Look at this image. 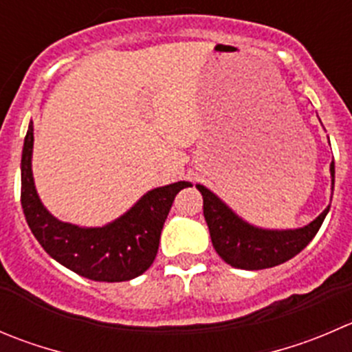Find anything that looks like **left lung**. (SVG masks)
<instances>
[{"mask_svg": "<svg viewBox=\"0 0 352 352\" xmlns=\"http://www.w3.org/2000/svg\"><path fill=\"white\" fill-rule=\"evenodd\" d=\"M332 192L336 184V165L330 163ZM203 194V213L210 228L211 242L225 263L241 270H263L282 265L294 258L311 242L322 227L330 204L311 221L299 228L287 230H270L254 227L242 220L232 208H228L220 197L201 184H196Z\"/></svg>", "mask_w": 352, "mask_h": 352, "instance_id": "obj_1", "label": "left lung"}]
</instances>
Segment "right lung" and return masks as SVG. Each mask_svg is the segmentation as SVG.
<instances>
[{
	"label": "right lung",
	"instance_id": "add662e5",
	"mask_svg": "<svg viewBox=\"0 0 352 352\" xmlns=\"http://www.w3.org/2000/svg\"><path fill=\"white\" fill-rule=\"evenodd\" d=\"M34 127L22 149L23 214L44 251L68 270L96 282H125L144 274L158 252L160 235L177 192L192 184L180 180L148 190L131 210L103 227H78L46 210L32 175Z\"/></svg>",
	"mask_w": 352,
	"mask_h": 352
}]
</instances>
